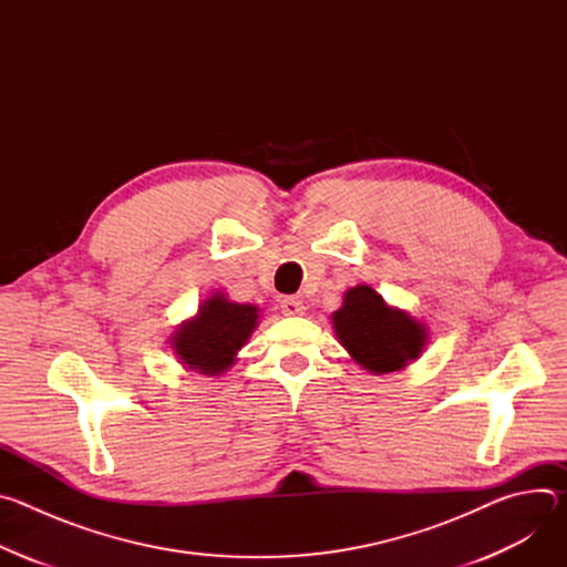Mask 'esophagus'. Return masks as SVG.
Listing matches in <instances>:
<instances>
[{
    "label": "esophagus",
    "instance_id": "esophagus-1",
    "mask_svg": "<svg viewBox=\"0 0 567 567\" xmlns=\"http://www.w3.org/2000/svg\"><path fill=\"white\" fill-rule=\"evenodd\" d=\"M280 307H282V313H287V316H300V313H305V305H302V300H300L298 296H287V298H282V300H280Z\"/></svg>",
    "mask_w": 567,
    "mask_h": 567
}]
</instances>
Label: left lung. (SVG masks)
Masks as SVG:
<instances>
[{
    "label": "left lung",
    "instance_id": "8db88e82",
    "mask_svg": "<svg viewBox=\"0 0 567 567\" xmlns=\"http://www.w3.org/2000/svg\"><path fill=\"white\" fill-rule=\"evenodd\" d=\"M332 328L352 361L377 377L415 363L429 343L424 322L388 305L370 285L346 291L341 309L332 313Z\"/></svg>",
    "mask_w": 567,
    "mask_h": 567
}]
</instances>
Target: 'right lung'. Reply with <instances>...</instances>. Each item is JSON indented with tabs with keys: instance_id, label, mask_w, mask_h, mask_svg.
Returning <instances> with one entry per match:
<instances>
[{
	"instance_id": "obj_1",
	"label": "right lung",
	"mask_w": 567,
	"mask_h": 567,
	"mask_svg": "<svg viewBox=\"0 0 567 567\" xmlns=\"http://www.w3.org/2000/svg\"><path fill=\"white\" fill-rule=\"evenodd\" d=\"M258 305L235 302L224 291H215L177 328L171 348L186 370L219 377L237 361V352L258 328Z\"/></svg>"
}]
</instances>
